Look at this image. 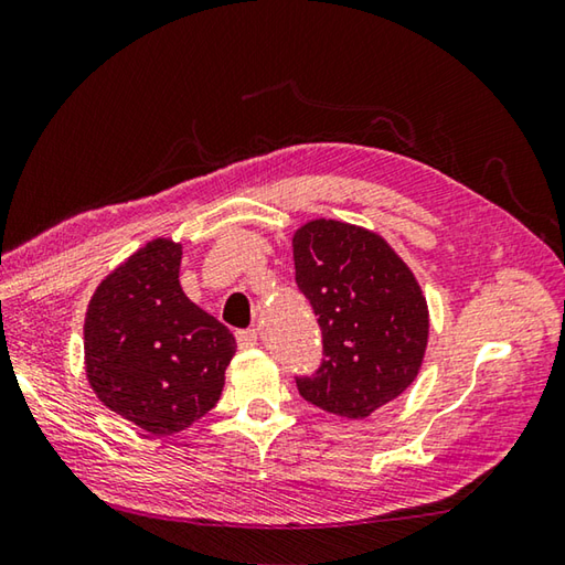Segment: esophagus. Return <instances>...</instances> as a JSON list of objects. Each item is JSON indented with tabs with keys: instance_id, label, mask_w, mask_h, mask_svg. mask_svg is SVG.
<instances>
[{
	"instance_id": "obj_1",
	"label": "esophagus",
	"mask_w": 565,
	"mask_h": 565,
	"mask_svg": "<svg viewBox=\"0 0 565 565\" xmlns=\"http://www.w3.org/2000/svg\"><path fill=\"white\" fill-rule=\"evenodd\" d=\"M237 345L239 351H252V348H256V331H239L237 333Z\"/></svg>"
}]
</instances>
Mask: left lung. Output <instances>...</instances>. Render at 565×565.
<instances>
[{
  "instance_id": "obj_1",
  "label": "left lung",
  "mask_w": 565,
  "mask_h": 565,
  "mask_svg": "<svg viewBox=\"0 0 565 565\" xmlns=\"http://www.w3.org/2000/svg\"><path fill=\"white\" fill-rule=\"evenodd\" d=\"M291 247L326 353L313 377L296 381L299 393L338 417L373 415L423 367L429 311L419 281L381 234L351 222H303Z\"/></svg>"
}]
</instances>
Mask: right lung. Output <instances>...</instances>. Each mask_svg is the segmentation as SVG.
<instances>
[{"label": "right lung", "instance_id": "1", "mask_svg": "<svg viewBox=\"0 0 565 565\" xmlns=\"http://www.w3.org/2000/svg\"><path fill=\"white\" fill-rule=\"evenodd\" d=\"M182 244L150 239L90 296L84 321L86 377L113 413L162 437L210 413L237 343L180 286Z\"/></svg>", "mask_w": 565, "mask_h": 565}]
</instances>
